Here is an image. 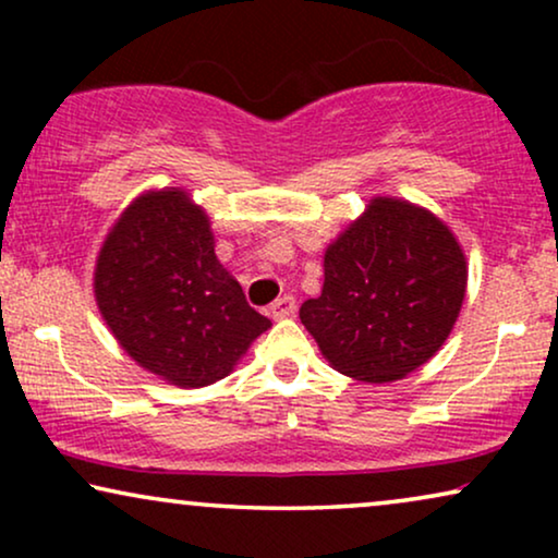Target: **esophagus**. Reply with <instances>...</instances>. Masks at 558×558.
<instances>
[{
    "instance_id": "34e87169",
    "label": "esophagus",
    "mask_w": 558,
    "mask_h": 558,
    "mask_svg": "<svg viewBox=\"0 0 558 558\" xmlns=\"http://www.w3.org/2000/svg\"><path fill=\"white\" fill-rule=\"evenodd\" d=\"M294 310H296L294 296H292V294H284V296H279L277 302H271L269 315H271L274 319H284V317H292Z\"/></svg>"
}]
</instances>
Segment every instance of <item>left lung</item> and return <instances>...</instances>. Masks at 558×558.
Masks as SVG:
<instances>
[{
    "instance_id": "obj_1",
    "label": "left lung",
    "mask_w": 558,
    "mask_h": 558,
    "mask_svg": "<svg viewBox=\"0 0 558 558\" xmlns=\"http://www.w3.org/2000/svg\"><path fill=\"white\" fill-rule=\"evenodd\" d=\"M468 264L429 210L376 197L325 251V284L300 319L335 371L388 384L416 371L449 338Z\"/></svg>"
}]
</instances>
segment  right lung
<instances>
[{
    "label": "right lung",
    "mask_w": 558,
    "mask_h": 558,
    "mask_svg": "<svg viewBox=\"0 0 558 558\" xmlns=\"http://www.w3.org/2000/svg\"><path fill=\"white\" fill-rule=\"evenodd\" d=\"M94 292L119 345L182 388L228 376L271 327L220 266L208 216L174 187L121 213L98 254Z\"/></svg>",
    "instance_id": "1"
}]
</instances>
